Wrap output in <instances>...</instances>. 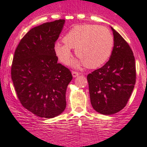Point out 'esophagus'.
Wrapping results in <instances>:
<instances>
[{"instance_id":"esophagus-1","label":"esophagus","mask_w":147,"mask_h":147,"mask_svg":"<svg viewBox=\"0 0 147 147\" xmlns=\"http://www.w3.org/2000/svg\"><path fill=\"white\" fill-rule=\"evenodd\" d=\"M79 75H80V73H79V72L75 71H72V76H73V77L76 78V77L78 76Z\"/></svg>"}]
</instances>
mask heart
<instances>
[{"mask_svg": "<svg viewBox=\"0 0 147 147\" xmlns=\"http://www.w3.org/2000/svg\"><path fill=\"white\" fill-rule=\"evenodd\" d=\"M65 44L56 43L54 51L64 65H68L71 60V51L87 68L94 69L107 61L113 49V35L108 28L96 25H81L74 27L63 38ZM77 66L79 63L75 62Z\"/></svg>", "mask_w": 147, "mask_h": 147, "instance_id": "b5f03b06", "label": "heart"}]
</instances>
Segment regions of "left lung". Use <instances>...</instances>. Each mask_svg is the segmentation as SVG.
<instances>
[{"mask_svg": "<svg viewBox=\"0 0 147 147\" xmlns=\"http://www.w3.org/2000/svg\"><path fill=\"white\" fill-rule=\"evenodd\" d=\"M114 46L106 64L87 76L91 103L98 113L111 115L127 105L136 80L135 57L122 36L112 28Z\"/></svg>", "mask_w": 147, "mask_h": 147, "instance_id": "obj_1", "label": "left lung"}]
</instances>
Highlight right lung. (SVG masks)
Listing matches in <instances>:
<instances>
[{"instance_id":"right-lung-1","label":"right lung","mask_w":147,"mask_h":147,"mask_svg":"<svg viewBox=\"0 0 147 147\" xmlns=\"http://www.w3.org/2000/svg\"><path fill=\"white\" fill-rule=\"evenodd\" d=\"M64 23L59 19L30 29L20 40L12 61L11 79L19 101L40 118H54L66 107L72 75L58 63L54 51Z\"/></svg>"}]
</instances>
